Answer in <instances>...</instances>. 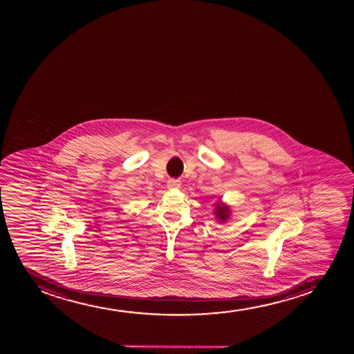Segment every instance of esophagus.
Here are the masks:
<instances>
[{"label":"esophagus","mask_w":354,"mask_h":354,"mask_svg":"<svg viewBox=\"0 0 354 354\" xmlns=\"http://www.w3.org/2000/svg\"><path fill=\"white\" fill-rule=\"evenodd\" d=\"M167 187H171V189H177V187H180V180H178V179H169Z\"/></svg>","instance_id":"1"}]
</instances>
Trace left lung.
<instances>
[{"mask_svg":"<svg viewBox=\"0 0 354 354\" xmlns=\"http://www.w3.org/2000/svg\"><path fill=\"white\" fill-rule=\"evenodd\" d=\"M214 214H215L216 220L218 221L220 223H225L230 218L232 210L227 204L222 202V199H218V201H216Z\"/></svg>","mask_w":354,"mask_h":354,"instance_id":"8db88e82","label":"left lung"}]
</instances>
